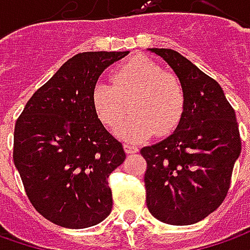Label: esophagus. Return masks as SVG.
Returning a JSON list of instances; mask_svg holds the SVG:
<instances>
[{
	"instance_id": "34e87169",
	"label": "esophagus",
	"mask_w": 250,
	"mask_h": 250,
	"mask_svg": "<svg viewBox=\"0 0 250 250\" xmlns=\"http://www.w3.org/2000/svg\"><path fill=\"white\" fill-rule=\"evenodd\" d=\"M124 149H125V151H126L128 154H133V153H138V151H139L138 146H133V145H129V143H125V145H124Z\"/></svg>"
}]
</instances>
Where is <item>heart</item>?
Returning <instances> with one entry per match:
<instances>
[{
  "label": "heart",
  "instance_id": "b5f03b06",
  "mask_svg": "<svg viewBox=\"0 0 250 250\" xmlns=\"http://www.w3.org/2000/svg\"><path fill=\"white\" fill-rule=\"evenodd\" d=\"M91 101L99 120L108 129L120 126L130 104L132 117L118 129V135L132 142L147 139L154 133L171 135L185 112V90L181 81L143 55L115 68L111 83H96Z\"/></svg>",
  "mask_w": 250,
  "mask_h": 250
}]
</instances>
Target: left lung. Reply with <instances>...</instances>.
<instances>
[{
  "label": "left lung",
  "mask_w": 250,
  "mask_h": 250,
  "mask_svg": "<svg viewBox=\"0 0 250 250\" xmlns=\"http://www.w3.org/2000/svg\"><path fill=\"white\" fill-rule=\"evenodd\" d=\"M150 50L177 73L185 90V112L171 136L140 150L147 163L146 203L160 221L189 226L224 202L241 153L239 128L213 78L174 50Z\"/></svg>",
  "instance_id": "left-lung-1"
}]
</instances>
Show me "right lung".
Listing matches in <instances>:
<instances>
[{
	"label": "right lung",
	"mask_w": 250,
	"mask_h": 250,
	"mask_svg": "<svg viewBox=\"0 0 250 250\" xmlns=\"http://www.w3.org/2000/svg\"><path fill=\"white\" fill-rule=\"evenodd\" d=\"M126 54L73 55L34 91L16 120L15 167L30 203L57 226L87 228L111 213L108 178L126 156L99 120L91 93L101 72Z\"/></svg>",
	"instance_id": "obj_1"
}]
</instances>
